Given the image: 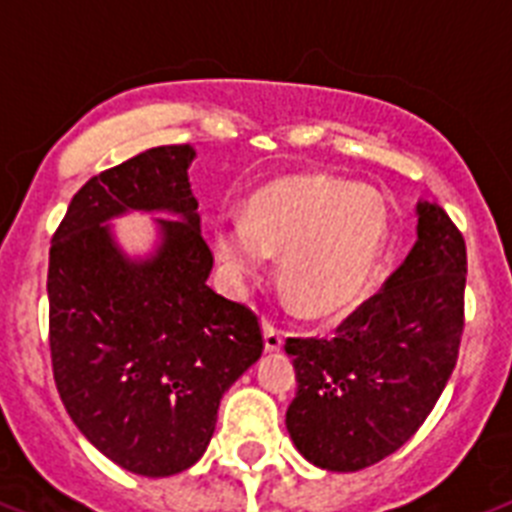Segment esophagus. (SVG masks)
<instances>
[{
    "label": "esophagus",
    "instance_id": "obj_1",
    "mask_svg": "<svg viewBox=\"0 0 512 512\" xmlns=\"http://www.w3.org/2000/svg\"><path fill=\"white\" fill-rule=\"evenodd\" d=\"M261 332H264V350L266 353H280L282 350V332L274 324L264 322L261 324Z\"/></svg>",
    "mask_w": 512,
    "mask_h": 512
}]
</instances>
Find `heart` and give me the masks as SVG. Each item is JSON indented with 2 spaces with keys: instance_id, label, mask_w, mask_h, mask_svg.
<instances>
[{
  "instance_id": "heart-1",
  "label": "heart",
  "mask_w": 512,
  "mask_h": 512,
  "mask_svg": "<svg viewBox=\"0 0 512 512\" xmlns=\"http://www.w3.org/2000/svg\"><path fill=\"white\" fill-rule=\"evenodd\" d=\"M390 238L379 190L332 175L274 180L246 201V217H222L211 248L227 282L243 290L280 256V282L308 319L340 316L369 290Z\"/></svg>"
}]
</instances>
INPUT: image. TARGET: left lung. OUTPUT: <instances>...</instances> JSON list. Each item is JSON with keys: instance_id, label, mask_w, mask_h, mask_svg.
Listing matches in <instances>:
<instances>
[{"instance_id": "left-lung-1", "label": "left lung", "mask_w": 512, "mask_h": 512, "mask_svg": "<svg viewBox=\"0 0 512 512\" xmlns=\"http://www.w3.org/2000/svg\"><path fill=\"white\" fill-rule=\"evenodd\" d=\"M416 243L332 340H290L295 392L285 424L324 471L369 468L408 442L458 361L466 243L442 206L416 204Z\"/></svg>"}]
</instances>
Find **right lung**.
<instances>
[{"instance_id": "1", "label": "right lung", "mask_w": 512, "mask_h": 512, "mask_svg": "<svg viewBox=\"0 0 512 512\" xmlns=\"http://www.w3.org/2000/svg\"><path fill=\"white\" fill-rule=\"evenodd\" d=\"M193 146H156L91 177L49 251L54 382L80 434L138 476H175L206 453L219 400L261 358L259 319L209 287L188 170ZM156 213L128 254L112 218Z\"/></svg>"}]
</instances>
